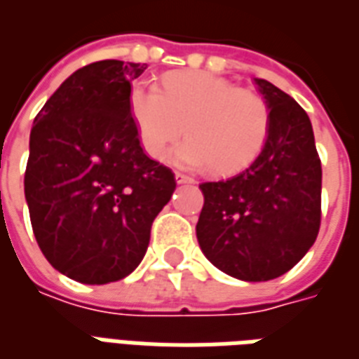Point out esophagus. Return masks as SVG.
<instances>
[{"mask_svg": "<svg viewBox=\"0 0 359 359\" xmlns=\"http://www.w3.org/2000/svg\"><path fill=\"white\" fill-rule=\"evenodd\" d=\"M176 183H180V185H182V183H193V177L185 176V174H180V172H177V174H176Z\"/></svg>", "mask_w": 359, "mask_h": 359, "instance_id": "1", "label": "esophagus"}]
</instances>
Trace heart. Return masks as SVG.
I'll use <instances>...</instances> for the list:
<instances>
[{
    "label": "heart",
    "mask_w": 359,
    "mask_h": 359,
    "mask_svg": "<svg viewBox=\"0 0 359 359\" xmlns=\"http://www.w3.org/2000/svg\"><path fill=\"white\" fill-rule=\"evenodd\" d=\"M128 113L142 149L161 158L183 130L187 138L168 155L176 166L234 174L259 155L269 136V109L252 90L208 72H176L158 90L140 81Z\"/></svg>",
    "instance_id": "heart-1"
}]
</instances>
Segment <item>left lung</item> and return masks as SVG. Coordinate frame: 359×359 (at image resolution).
<instances>
[{
	"label": "left lung",
	"instance_id": "left-lung-1",
	"mask_svg": "<svg viewBox=\"0 0 359 359\" xmlns=\"http://www.w3.org/2000/svg\"><path fill=\"white\" fill-rule=\"evenodd\" d=\"M255 85L269 107L263 149L241 174L201 183L196 238L219 271L266 282L293 269L311 250L322 217V163L311 118L265 79Z\"/></svg>",
	"mask_w": 359,
	"mask_h": 359
}]
</instances>
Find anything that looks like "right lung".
<instances>
[{
	"mask_svg": "<svg viewBox=\"0 0 359 359\" xmlns=\"http://www.w3.org/2000/svg\"><path fill=\"white\" fill-rule=\"evenodd\" d=\"M147 64L100 60L69 75L34 118L24 195L36 241L81 284L128 276L151 225L176 189L172 170L144 153L128 113Z\"/></svg>",
	"mask_w": 359,
	"mask_h": 359,
	"instance_id": "right-lung-1",
	"label": "right lung"
}]
</instances>
